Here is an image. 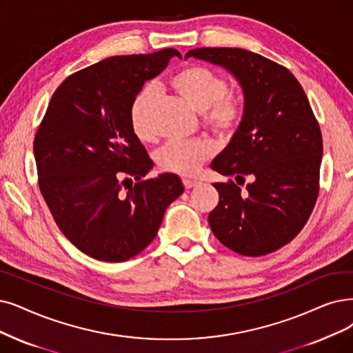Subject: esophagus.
I'll return each mask as SVG.
<instances>
[{"instance_id":"esophagus-1","label":"esophagus","mask_w":353,"mask_h":353,"mask_svg":"<svg viewBox=\"0 0 353 353\" xmlns=\"http://www.w3.org/2000/svg\"><path fill=\"white\" fill-rule=\"evenodd\" d=\"M182 184H184V187L188 190V188H192V187H196L200 184V181L196 179H190V178H182Z\"/></svg>"}]
</instances>
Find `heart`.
I'll use <instances>...</instances> for the list:
<instances>
[{
  "mask_svg": "<svg viewBox=\"0 0 353 353\" xmlns=\"http://www.w3.org/2000/svg\"><path fill=\"white\" fill-rule=\"evenodd\" d=\"M169 85L195 111L201 112L203 123L213 132L233 134L245 117L242 98L228 92L229 83L214 70L205 66H187L171 79ZM154 100L152 87L140 90L132 100L129 117L134 134L142 140L153 137L150 110ZM214 153V146L207 139L171 140L157 154L163 171L178 175H194Z\"/></svg>",
  "mask_w": 353,
  "mask_h": 353,
  "instance_id": "1",
  "label": "heart"
}]
</instances>
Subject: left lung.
Masks as SVG:
<instances>
[{
    "label": "left lung",
    "mask_w": 353,
    "mask_h": 353,
    "mask_svg": "<svg viewBox=\"0 0 353 353\" xmlns=\"http://www.w3.org/2000/svg\"><path fill=\"white\" fill-rule=\"evenodd\" d=\"M224 66L245 94V117L211 163L233 179L213 184L219 204L208 214L214 236L239 255L262 256L290 243L305 225L320 190L323 139L308 98L290 70L239 48H199L185 58Z\"/></svg>",
    "instance_id": "1"
}]
</instances>
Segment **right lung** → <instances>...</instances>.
Returning <instances> with one entry per match:
<instances>
[{"label": "right lung", "mask_w": 353, "mask_h": 353, "mask_svg": "<svg viewBox=\"0 0 353 353\" xmlns=\"http://www.w3.org/2000/svg\"><path fill=\"white\" fill-rule=\"evenodd\" d=\"M174 56L181 53L171 48L111 56L69 75L36 132L40 192L68 241L94 259L136 256L157 236L166 207L184 192L174 174L142 181L153 161L129 117L133 97ZM130 176L138 182L128 188Z\"/></svg>", "instance_id": "add662e5"}]
</instances>
